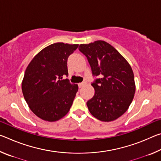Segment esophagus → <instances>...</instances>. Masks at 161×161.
<instances>
[{"label": "esophagus", "mask_w": 161, "mask_h": 161, "mask_svg": "<svg viewBox=\"0 0 161 161\" xmlns=\"http://www.w3.org/2000/svg\"><path fill=\"white\" fill-rule=\"evenodd\" d=\"M86 84V81H84L83 82H81V83H80V84H79V87H80V88H81V87H83L84 86H85Z\"/></svg>", "instance_id": "esophagus-1"}]
</instances>
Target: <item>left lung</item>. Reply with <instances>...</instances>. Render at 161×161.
I'll use <instances>...</instances> for the list:
<instances>
[{"mask_svg": "<svg viewBox=\"0 0 161 161\" xmlns=\"http://www.w3.org/2000/svg\"><path fill=\"white\" fill-rule=\"evenodd\" d=\"M92 75L94 95L86 102L89 112L102 121H112L126 112L136 92L134 75L129 62L113 46L103 40L81 44Z\"/></svg>", "mask_w": 161, "mask_h": 161, "instance_id": "obj_1", "label": "left lung"}]
</instances>
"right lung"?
Returning <instances> with one entry per match:
<instances>
[{"instance_id": "obj_1", "label": "right lung", "mask_w": 161, "mask_h": 161, "mask_svg": "<svg viewBox=\"0 0 161 161\" xmlns=\"http://www.w3.org/2000/svg\"><path fill=\"white\" fill-rule=\"evenodd\" d=\"M78 44L57 42L39 52L27 67L22 91L29 108L44 121H58L69 112L78 85L69 80L67 59Z\"/></svg>"}]
</instances>
